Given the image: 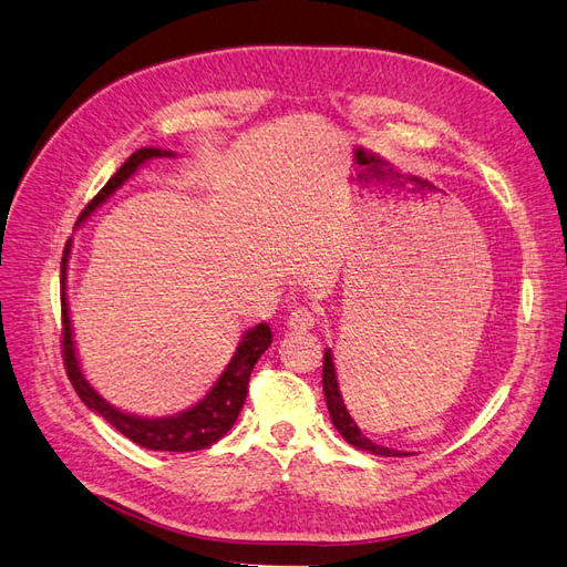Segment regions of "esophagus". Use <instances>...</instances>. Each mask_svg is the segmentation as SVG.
I'll return each instance as SVG.
<instances>
[{"label":"esophagus","mask_w":567,"mask_h":567,"mask_svg":"<svg viewBox=\"0 0 567 567\" xmlns=\"http://www.w3.org/2000/svg\"><path fill=\"white\" fill-rule=\"evenodd\" d=\"M316 322H318V313L313 308H297V310H291L289 318H287V327L291 332L313 330Z\"/></svg>","instance_id":"esophagus-1"}]
</instances>
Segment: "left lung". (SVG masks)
<instances>
[{
	"label": "left lung",
	"instance_id": "obj_1",
	"mask_svg": "<svg viewBox=\"0 0 567 567\" xmlns=\"http://www.w3.org/2000/svg\"><path fill=\"white\" fill-rule=\"evenodd\" d=\"M322 391H324V400H327V410H330V416H332V424L343 435L346 443H351L358 450L372 452V454H379V456H403V452L372 443L370 437L358 429V424L351 419L349 410H346V405H343L330 349L324 351V360H322Z\"/></svg>",
	"mask_w": 567,
	"mask_h": 567
}]
</instances>
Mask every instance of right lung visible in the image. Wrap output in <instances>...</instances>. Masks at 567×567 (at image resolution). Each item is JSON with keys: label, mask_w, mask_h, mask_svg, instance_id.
Returning a JSON list of instances; mask_svg holds the SVG:
<instances>
[{"label": "right lung", "mask_w": 567, "mask_h": 567, "mask_svg": "<svg viewBox=\"0 0 567 567\" xmlns=\"http://www.w3.org/2000/svg\"><path fill=\"white\" fill-rule=\"evenodd\" d=\"M169 151H159V148H141L136 151L130 159H126L122 167L113 174V178L99 190V195L91 199V203L84 207L80 214L78 224H82L84 218L101 207L107 197H111L126 178H130L141 164H145L153 157H169ZM68 254H70V243L63 249V259H61V313H63V364L68 379L72 383V389L78 391L82 398V403L101 414L107 424L117 429L122 435L130 437L136 445L148 447V450H162V452H195V450H205L214 445L216 441L233 429L237 414H240L245 398H247V386H249V377L254 364L264 355V351L270 346V327L266 322L257 324L254 330L245 332L240 346H237L235 355L230 358L228 368L224 374L218 377V381L212 386V391L199 400L197 405L190 410L174 414V416H159V419H143L136 414H126L115 410L111 403L89 386V381L84 379L80 362L75 355V341H72V327L68 318V299H65V276H68Z\"/></svg>", "instance_id": "obj_1"}]
</instances>
